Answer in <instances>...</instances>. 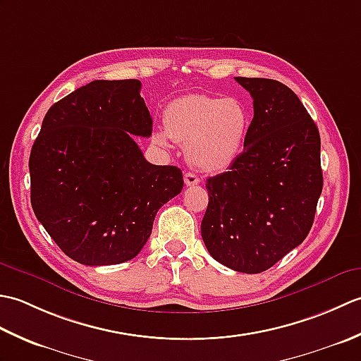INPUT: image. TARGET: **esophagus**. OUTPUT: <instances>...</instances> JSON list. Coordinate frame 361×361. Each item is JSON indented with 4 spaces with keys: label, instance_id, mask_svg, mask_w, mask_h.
I'll return each mask as SVG.
<instances>
[{
    "label": "esophagus",
    "instance_id": "obj_1",
    "mask_svg": "<svg viewBox=\"0 0 361 361\" xmlns=\"http://www.w3.org/2000/svg\"><path fill=\"white\" fill-rule=\"evenodd\" d=\"M185 183H186V186H195V185H198V183H200V178H198L195 173L188 172L185 175Z\"/></svg>",
    "mask_w": 361,
    "mask_h": 361
}]
</instances>
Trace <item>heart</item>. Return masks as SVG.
I'll return each instance as SVG.
<instances>
[{
	"instance_id": "obj_1",
	"label": "heart",
	"mask_w": 361,
	"mask_h": 361,
	"mask_svg": "<svg viewBox=\"0 0 361 361\" xmlns=\"http://www.w3.org/2000/svg\"><path fill=\"white\" fill-rule=\"evenodd\" d=\"M164 130L153 133L158 145L169 140L186 145L188 163L202 172H221L239 158L250 136L252 114L237 97L188 94L166 106Z\"/></svg>"
}]
</instances>
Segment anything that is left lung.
<instances>
[{
  "label": "left lung",
  "instance_id": "8db88e82",
  "mask_svg": "<svg viewBox=\"0 0 361 361\" xmlns=\"http://www.w3.org/2000/svg\"><path fill=\"white\" fill-rule=\"evenodd\" d=\"M252 97L250 136L229 171L206 181L202 237L234 271L273 267L307 237L323 190L318 127L299 97L273 79L235 78Z\"/></svg>",
  "mask_w": 361,
  "mask_h": 361
}]
</instances>
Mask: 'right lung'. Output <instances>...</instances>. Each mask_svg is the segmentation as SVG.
Here are the masks:
<instances>
[{
    "mask_svg": "<svg viewBox=\"0 0 361 361\" xmlns=\"http://www.w3.org/2000/svg\"><path fill=\"white\" fill-rule=\"evenodd\" d=\"M141 82L93 80L46 113L29 157L35 217L83 265L133 259L183 173L145 161L133 136L152 135Z\"/></svg>",
    "mask_w": 361,
    "mask_h": 361,
    "instance_id": "obj_1",
    "label": "right lung"
}]
</instances>
